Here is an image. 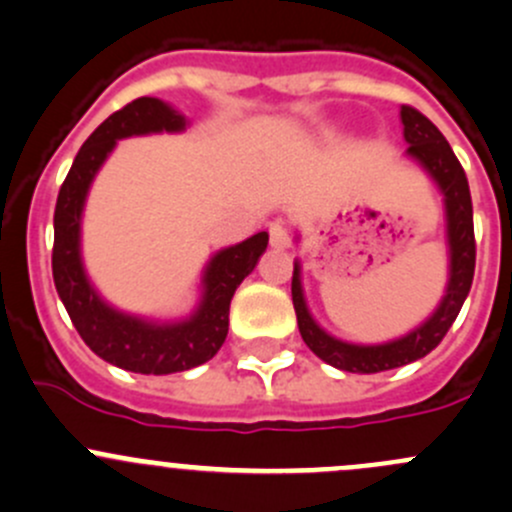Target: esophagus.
I'll return each mask as SVG.
<instances>
[{
    "label": "esophagus",
    "mask_w": 512,
    "mask_h": 512,
    "mask_svg": "<svg viewBox=\"0 0 512 512\" xmlns=\"http://www.w3.org/2000/svg\"><path fill=\"white\" fill-rule=\"evenodd\" d=\"M268 234H271L273 249H288V246H291V231H288V224L283 219L271 221V226H268Z\"/></svg>",
    "instance_id": "34e87169"
}]
</instances>
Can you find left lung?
<instances>
[{
    "mask_svg": "<svg viewBox=\"0 0 512 512\" xmlns=\"http://www.w3.org/2000/svg\"><path fill=\"white\" fill-rule=\"evenodd\" d=\"M402 123L404 140L409 142L407 155L414 157L431 179L439 184L446 204V239H449V283H446V295L434 310L426 323L414 328L412 333L399 337V340L384 342V345H352L337 337L328 335L305 305L303 288H300V263L293 266V308L298 318V330L303 335L305 345L315 352L323 362L345 372L374 374L394 367L409 365V362L421 360L429 355L461 313V305L466 300L473 283V271H476V236H473V204L471 189H468L466 172L461 162L453 155L451 145L444 135L439 133L434 123L424 113L402 105Z\"/></svg>",
    "mask_w": 512,
    "mask_h": 512,
    "instance_id": "left-lung-1",
    "label": "left lung"
}]
</instances>
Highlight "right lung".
Segmentation results:
<instances>
[{"mask_svg":"<svg viewBox=\"0 0 512 512\" xmlns=\"http://www.w3.org/2000/svg\"><path fill=\"white\" fill-rule=\"evenodd\" d=\"M187 120L157 98H138L93 130L63 179L54 212V283L88 347L110 365L140 374H172L212 360L229 333V303L268 246L266 231L219 251L207 263L199 308L179 323H150L110 308L88 281L81 261V214L88 187L115 142L130 135L179 133Z\"/></svg>","mask_w":512,"mask_h":512,"instance_id":"obj_1","label":"right lung"}]
</instances>
